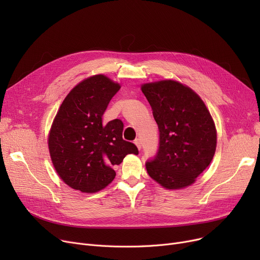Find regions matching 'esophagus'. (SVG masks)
Returning a JSON list of instances; mask_svg holds the SVG:
<instances>
[{
	"label": "esophagus",
	"mask_w": 260,
	"mask_h": 260,
	"mask_svg": "<svg viewBox=\"0 0 260 260\" xmlns=\"http://www.w3.org/2000/svg\"><path fill=\"white\" fill-rule=\"evenodd\" d=\"M136 145H137V147L139 149H141V146H142V142H141V139H136L135 142H134Z\"/></svg>",
	"instance_id": "34e87169"
}]
</instances>
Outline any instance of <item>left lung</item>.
<instances>
[{
	"label": "left lung",
	"mask_w": 260,
	"mask_h": 260,
	"mask_svg": "<svg viewBox=\"0 0 260 260\" xmlns=\"http://www.w3.org/2000/svg\"><path fill=\"white\" fill-rule=\"evenodd\" d=\"M141 89L159 128L157 154L145 163L148 175L169 189L192 184L216 149V128L206 104L189 87L172 80Z\"/></svg>",
	"instance_id": "8db88e82"
}]
</instances>
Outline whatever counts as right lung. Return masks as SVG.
<instances>
[{
	"label": "right lung",
	"instance_id": "right-lung-1",
	"mask_svg": "<svg viewBox=\"0 0 260 260\" xmlns=\"http://www.w3.org/2000/svg\"><path fill=\"white\" fill-rule=\"evenodd\" d=\"M120 85L103 75L82 81L66 95L48 137L50 157L61 179L83 193H94L111 183L128 154L138 155L134 143L123 140L120 119L102 123V116Z\"/></svg>",
	"mask_w": 260,
	"mask_h": 260
}]
</instances>
